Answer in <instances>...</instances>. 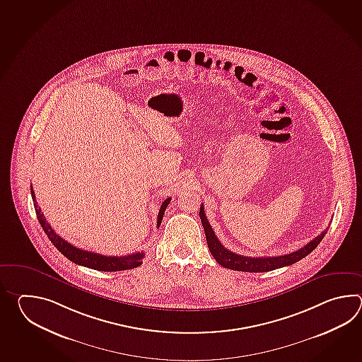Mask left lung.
<instances>
[{
	"instance_id": "8db88e82",
	"label": "left lung",
	"mask_w": 362,
	"mask_h": 362,
	"mask_svg": "<svg viewBox=\"0 0 362 362\" xmlns=\"http://www.w3.org/2000/svg\"><path fill=\"white\" fill-rule=\"evenodd\" d=\"M199 216L202 225L204 228L208 248H209V252L214 256V259L220 265H223V268L238 270V272L262 273V272H270V270L278 269L282 267L293 265L295 262L301 260L303 257H305L307 255L310 254L315 247L318 246V243L322 240L325 234L327 233V230L322 231L318 237L310 240L308 245L301 247L300 250H298V251H293L291 254L273 256V257H248L243 255L234 254L221 245V242L216 237L211 223H208L203 204L199 208Z\"/></svg>"
}]
</instances>
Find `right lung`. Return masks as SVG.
I'll return each instance as SVG.
<instances>
[{"label":"right lung","mask_w":362,"mask_h":362,"mask_svg":"<svg viewBox=\"0 0 362 362\" xmlns=\"http://www.w3.org/2000/svg\"><path fill=\"white\" fill-rule=\"evenodd\" d=\"M31 195L32 200H33V206H35V211L36 215L39 218V223L42 229L45 231L47 238L50 239V242L57 247V250L61 252L63 256H66L69 260L75 262L77 265H83L86 268L90 269L100 270V272H119V270L134 269L142 264V259L145 254L144 252H137V254H131L128 256H105V255L94 254L90 251H85V250H80L77 247L69 245L67 240L59 237L55 233L50 223H47V218L44 214L41 212V208L37 206L36 202V197L35 192L32 189L31 185ZM170 198H167L162 203L160 209H159V215H158V228L162 223L163 215L165 212V208L170 204Z\"/></svg>","instance_id":"add662e5"}]
</instances>
